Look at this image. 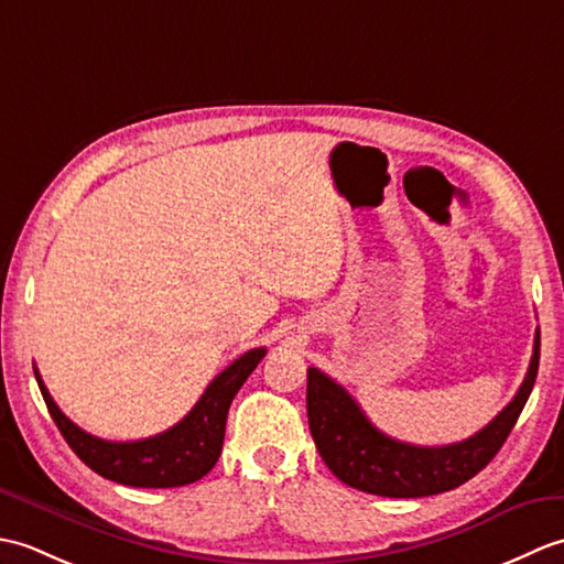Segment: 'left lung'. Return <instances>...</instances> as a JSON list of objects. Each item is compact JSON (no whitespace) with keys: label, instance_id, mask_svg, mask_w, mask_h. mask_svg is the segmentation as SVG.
I'll use <instances>...</instances> for the list:
<instances>
[{"label":"left lung","instance_id":"8db88e82","mask_svg":"<svg viewBox=\"0 0 564 564\" xmlns=\"http://www.w3.org/2000/svg\"><path fill=\"white\" fill-rule=\"evenodd\" d=\"M541 358V332L519 392L475 436L448 446H412L370 424L361 406L339 382L307 368V422L315 446L344 485L378 497H429L460 487L495 458L533 390Z\"/></svg>","mask_w":564,"mask_h":564}]
</instances>
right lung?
I'll return each instance as SVG.
<instances>
[{"label":"right lung","mask_w":564,"mask_h":564,"mask_svg":"<svg viewBox=\"0 0 564 564\" xmlns=\"http://www.w3.org/2000/svg\"><path fill=\"white\" fill-rule=\"evenodd\" d=\"M263 356H267L263 346L239 356L218 378H213L194 410L182 422L158 436L140 441H104L87 434L59 412L51 392L43 386L39 368H33V373L59 434L65 436L69 448L79 455L84 465H89L106 480L130 487L164 489L191 485L213 470L223 451L227 410Z\"/></svg>","instance_id":"obj_1"}]
</instances>
